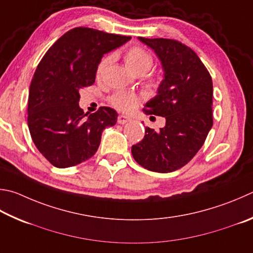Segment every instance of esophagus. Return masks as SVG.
I'll return each instance as SVG.
<instances>
[{
	"instance_id": "1",
	"label": "esophagus",
	"mask_w": 253,
	"mask_h": 253,
	"mask_svg": "<svg viewBox=\"0 0 253 253\" xmlns=\"http://www.w3.org/2000/svg\"><path fill=\"white\" fill-rule=\"evenodd\" d=\"M117 122H118V124H122V125H124V124L130 122V118L125 116V115H119L117 118Z\"/></svg>"
}]
</instances>
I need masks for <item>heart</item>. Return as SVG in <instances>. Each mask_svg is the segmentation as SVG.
Instances as JSON below:
<instances>
[{"instance_id":"obj_1","label":"heart","mask_w":253,"mask_h":253,"mask_svg":"<svg viewBox=\"0 0 253 253\" xmlns=\"http://www.w3.org/2000/svg\"><path fill=\"white\" fill-rule=\"evenodd\" d=\"M124 59H125L127 67L131 72L136 73V74L141 72H148L154 63L151 54L148 50L140 46H132L128 48L125 54H124ZM109 61H111V56H105L102 58V61L99 62L97 66L98 75L102 74L103 71L108 65ZM138 96L127 90H118L111 97V104L113 106L124 112L131 111V109H134L138 105Z\"/></svg>"}]
</instances>
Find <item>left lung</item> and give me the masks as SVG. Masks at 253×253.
Returning <instances> with one entry per match:
<instances>
[{
	"label": "left lung",
	"instance_id": "8db88e82",
	"mask_svg": "<svg viewBox=\"0 0 253 253\" xmlns=\"http://www.w3.org/2000/svg\"><path fill=\"white\" fill-rule=\"evenodd\" d=\"M162 62L164 80L144 113L166 118V126L146 127L131 147L132 157L150 171L171 172L188 164L212 127V80L194 50L176 40L138 38Z\"/></svg>",
	"mask_w": 253,
	"mask_h": 253
}]
</instances>
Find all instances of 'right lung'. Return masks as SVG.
I'll return each instance as SVG.
<instances>
[{"instance_id": "obj_1", "label": "right lung", "mask_w": 253, "mask_h": 253, "mask_svg": "<svg viewBox=\"0 0 253 253\" xmlns=\"http://www.w3.org/2000/svg\"><path fill=\"white\" fill-rule=\"evenodd\" d=\"M130 36L75 27L61 36L39 63L31 82L27 124L32 139L53 166L67 168L97 151L102 132L117 122L111 107L87 116L80 107V89L91 86L104 54Z\"/></svg>"}]
</instances>
